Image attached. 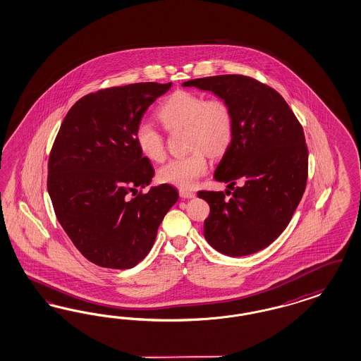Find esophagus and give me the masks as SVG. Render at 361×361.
I'll return each instance as SVG.
<instances>
[{"label":"esophagus","instance_id":"obj_1","mask_svg":"<svg viewBox=\"0 0 361 361\" xmlns=\"http://www.w3.org/2000/svg\"><path fill=\"white\" fill-rule=\"evenodd\" d=\"M178 193H180V197H181V199H193V197L196 196L193 192L187 190V189H180Z\"/></svg>","mask_w":361,"mask_h":361}]
</instances>
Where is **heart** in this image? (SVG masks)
<instances>
[{
    "label": "heart",
    "mask_w": 361,
    "mask_h": 361,
    "mask_svg": "<svg viewBox=\"0 0 361 361\" xmlns=\"http://www.w3.org/2000/svg\"><path fill=\"white\" fill-rule=\"evenodd\" d=\"M157 114L168 130L185 128L189 148L193 149L187 156L166 162L159 169V178L183 189L195 187L208 171L204 149L219 154L231 142L233 118L228 104L221 99H205L201 94L178 90L162 104ZM135 140L138 150L150 161L165 159L164 137L150 123L137 125Z\"/></svg>",
    "instance_id": "1"
}]
</instances>
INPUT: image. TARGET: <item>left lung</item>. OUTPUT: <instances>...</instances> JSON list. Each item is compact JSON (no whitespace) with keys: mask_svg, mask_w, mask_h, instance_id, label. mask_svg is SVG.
Instances as JSON below:
<instances>
[{"mask_svg":"<svg viewBox=\"0 0 361 361\" xmlns=\"http://www.w3.org/2000/svg\"><path fill=\"white\" fill-rule=\"evenodd\" d=\"M183 87L211 92L233 118L231 144L214 180L231 190L197 193L211 207L204 237L212 248L241 257L267 248L289 224L304 195L308 149L302 126L274 89L240 75L189 80Z\"/></svg>","mask_w":361,"mask_h":361,"instance_id":"1","label":"left lung"}]
</instances>
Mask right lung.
Segmentation results:
<instances>
[{
    "label": "right lung",
    "instance_id": "add662e5",
    "mask_svg": "<svg viewBox=\"0 0 361 361\" xmlns=\"http://www.w3.org/2000/svg\"><path fill=\"white\" fill-rule=\"evenodd\" d=\"M171 87L138 82L84 96L65 116L54 140L50 200L75 248L96 265L133 268L149 253L164 216L178 200L169 184L135 196L154 176L137 148V125Z\"/></svg>",
    "mask_w": 361,
    "mask_h": 361
}]
</instances>
